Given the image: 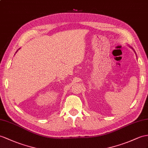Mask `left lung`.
<instances>
[{
    "mask_svg": "<svg viewBox=\"0 0 148 148\" xmlns=\"http://www.w3.org/2000/svg\"><path fill=\"white\" fill-rule=\"evenodd\" d=\"M129 47H130V48H132V49H133V48H132V47H131V46H129ZM133 50H134V49H133ZM134 52H135V51H134ZM135 53H136V52H135Z\"/></svg>",
    "mask_w": 148,
    "mask_h": 148,
    "instance_id": "8db88e82",
    "label": "left lung"
}]
</instances>
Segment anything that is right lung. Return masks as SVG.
Segmentation results:
<instances>
[{
	"mask_svg": "<svg viewBox=\"0 0 148 148\" xmlns=\"http://www.w3.org/2000/svg\"><path fill=\"white\" fill-rule=\"evenodd\" d=\"M17 51H18V50H17ZM17 51H16V52H17Z\"/></svg>",
	"mask_w": 148,
	"mask_h": 148,
	"instance_id": "add662e5",
	"label": "right lung"
}]
</instances>
